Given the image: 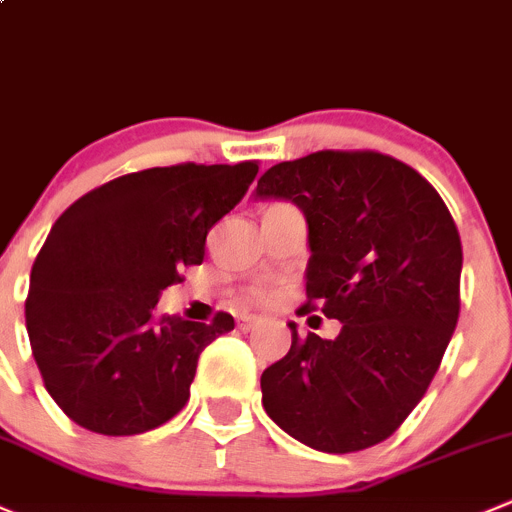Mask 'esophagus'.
I'll use <instances>...</instances> for the list:
<instances>
[{
  "label": "esophagus",
  "mask_w": 512,
  "mask_h": 512,
  "mask_svg": "<svg viewBox=\"0 0 512 512\" xmlns=\"http://www.w3.org/2000/svg\"><path fill=\"white\" fill-rule=\"evenodd\" d=\"M257 325H260V317H255V315H242V317H237V327H240L242 332L255 330Z\"/></svg>",
  "instance_id": "esophagus-1"
}]
</instances>
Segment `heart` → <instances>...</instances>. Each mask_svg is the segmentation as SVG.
Here are the masks:
<instances>
[{"label":"heart","mask_w":512,"mask_h":512,"mask_svg":"<svg viewBox=\"0 0 512 512\" xmlns=\"http://www.w3.org/2000/svg\"><path fill=\"white\" fill-rule=\"evenodd\" d=\"M247 297L255 302H267L272 297V292L265 290V287H250V290H247Z\"/></svg>","instance_id":"1"}]
</instances>
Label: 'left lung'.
<instances>
[{
    "label": "left lung",
    "instance_id": "1",
    "mask_svg": "<svg viewBox=\"0 0 512 512\" xmlns=\"http://www.w3.org/2000/svg\"><path fill=\"white\" fill-rule=\"evenodd\" d=\"M255 197L292 200L307 220L312 310L335 340L297 335L262 372L267 415L322 453L388 440L428 393L460 315L463 245L420 172L372 150H322L270 167Z\"/></svg>",
    "mask_w": 512,
    "mask_h": 512
}]
</instances>
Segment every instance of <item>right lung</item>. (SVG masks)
<instances>
[{
	"label": "right lung",
	"instance_id": "obj_1",
	"mask_svg": "<svg viewBox=\"0 0 512 512\" xmlns=\"http://www.w3.org/2000/svg\"><path fill=\"white\" fill-rule=\"evenodd\" d=\"M257 162L130 172L94 187L49 230L24 302L44 388L99 435H140L190 400L200 352L235 327L160 315L165 287L200 265L207 232L257 177Z\"/></svg>",
	"mask_w": 512,
	"mask_h": 512
}]
</instances>
